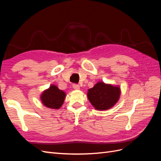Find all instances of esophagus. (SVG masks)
Masks as SVG:
<instances>
[{
  "instance_id": "34e87169",
  "label": "esophagus",
  "mask_w": 161,
  "mask_h": 161,
  "mask_svg": "<svg viewBox=\"0 0 161 161\" xmlns=\"http://www.w3.org/2000/svg\"><path fill=\"white\" fill-rule=\"evenodd\" d=\"M72 86H73V88H74V89H75V90H79L80 89V86H79V85L74 84Z\"/></svg>"
}]
</instances>
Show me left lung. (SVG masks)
Instances as JSON below:
<instances>
[{"instance_id": "8db88e82", "label": "left lung", "mask_w": 161, "mask_h": 161, "mask_svg": "<svg viewBox=\"0 0 161 161\" xmlns=\"http://www.w3.org/2000/svg\"><path fill=\"white\" fill-rule=\"evenodd\" d=\"M121 94L119 86L99 82L88 90L87 97L97 110L111 109L118 101Z\"/></svg>"}]
</instances>
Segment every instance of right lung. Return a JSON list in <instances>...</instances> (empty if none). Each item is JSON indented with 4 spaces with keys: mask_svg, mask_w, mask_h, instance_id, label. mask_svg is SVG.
I'll return each instance as SVG.
<instances>
[{
    "mask_svg": "<svg viewBox=\"0 0 161 161\" xmlns=\"http://www.w3.org/2000/svg\"><path fill=\"white\" fill-rule=\"evenodd\" d=\"M66 97L65 92L54 85H50V88L43 91L40 97L43 105L47 108L58 109L61 108Z\"/></svg>",
    "mask_w": 161,
    "mask_h": 161,
    "instance_id": "right-lung-1",
    "label": "right lung"
}]
</instances>
